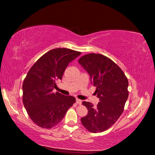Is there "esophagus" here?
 Listing matches in <instances>:
<instances>
[{"label":"esophagus","instance_id":"1","mask_svg":"<svg viewBox=\"0 0 155 155\" xmlns=\"http://www.w3.org/2000/svg\"><path fill=\"white\" fill-rule=\"evenodd\" d=\"M76 103H77V104H82V101L80 100V99H78V98H77V99H76Z\"/></svg>","mask_w":155,"mask_h":155}]
</instances>
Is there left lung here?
<instances>
[{
	"mask_svg": "<svg viewBox=\"0 0 155 155\" xmlns=\"http://www.w3.org/2000/svg\"><path fill=\"white\" fill-rule=\"evenodd\" d=\"M78 63L91 76V83L100 102L94 107L89 102L83 104L88 109L81 123L91 133H101L116 123L124 110L128 97V81L114 62L101 54L90 53L78 59Z\"/></svg>",
	"mask_w": 155,
	"mask_h": 155,
	"instance_id": "obj_1",
	"label": "left lung"
}]
</instances>
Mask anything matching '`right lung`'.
Listing matches in <instances>:
<instances>
[{"instance_id":"right-lung-1","label":"right lung","mask_w":155,"mask_h":155,"mask_svg":"<svg viewBox=\"0 0 155 155\" xmlns=\"http://www.w3.org/2000/svg\"><path fill=\"white\" fill-rule=\"evenodd\" d=\"M81 54L66 48L52 49L28 72L22 84V102L29 117L38 127L51 128L57 125L76 102L74 97L54 93L52 90L68 64Z\"/></svg>"}]
</instances>
